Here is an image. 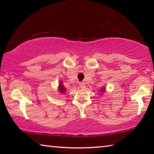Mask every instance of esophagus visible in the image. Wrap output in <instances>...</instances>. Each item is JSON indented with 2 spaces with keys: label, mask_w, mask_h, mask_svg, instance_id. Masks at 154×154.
<instances>
[{
  "label": "esophagus",
  "mask_w": 154,
  "mask_h": 154,
  "mask_svg": "<svg viewBox=\"0 0 154 154\" xmlns=\"http://www.w3.org/2000/svg\"><path fill=\"white\" fill-rule=\"evenodd\" d=\"M79 86H80L81 88H82V89H85V87H86L85 83H79Z\"/></svg>",
  "instance_id": "1"
}]
</instances>
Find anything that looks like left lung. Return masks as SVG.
Segmentation results:
<instances>
[{
  "instance_id": "obj_1",
  "label": "left lung",
  "mask_w": 154,
  "mask_h": 154,
  "mask_svg": "<svg viewBox=\"0 0 154 154\" xmlns=\"http://www.w3.org/2000/svg\"><path fill=\"white\" fill-rule=\"evenodd\" d=\"M100 93H105V91H106L105 87H102V88H101V89H100Z\"/></svg>"
}]
</instances>
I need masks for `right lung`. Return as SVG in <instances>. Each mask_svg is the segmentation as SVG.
<instances>
[{"label": "right lung", "mask_w": 154, "mask_h": 154, "mask_svg": "<svg viewBox=\"0 0 154 154\" xmlns=\"http://www.w3.org/2000/svg\"><path fill=\"white\" fill-rule=\"evenodd\" d=\"M58 91L59 92L63 94L66 92V88L65 87V86L63 84V82H62L61 81H60V84H59V86H58Z\"/></svg>", "instance_id": "obj_1"}]
</instances>
